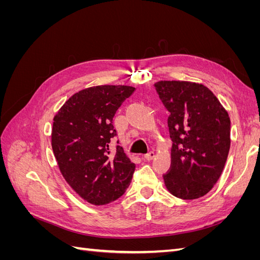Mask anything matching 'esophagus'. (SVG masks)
<instances>
[{"mask_svg": "<svg viewBox=\"0 0 260 260\" xmlns=\"http://www.w3.org/2000/svg\"><path fill=\"white\" fill-rule=\"evenodd\" d=\"M155 157V152H153V151H151L149 153H147L146 155H145V158L147 159V160H152L153 158Z\"/></svg>", "mask_w": 260, "mask_h": 260, "instance_id": "1", "label": "esophagus"}]
</instances>
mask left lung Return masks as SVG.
Segmentation results:
<instances>
[{
    "label": "left lung",
    "mask_w": 260,
    "mask_h": 260,
    "mask_svg": "<svg viewBox=\"0 0 260 260\" xmlns=\"http://www.w3.org/2000/svg\"><path fill=\"white\" fill-rule=\"evenodd\" d=\"M155 89L170 113L171 166L162 176L165 185L179 199H200L224 168L231 144L229 114L204 84L161 80Z\"/></svg>",
    "instance_id": "left-lung-1"
}]
</instances>
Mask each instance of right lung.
<instances>
[{
    "mask_svg": "<svg viewBox=\"0 0 260 260\" xmlns=\"http://www.w3.org/2000/svg\"><path fill=\"white\" fill-rule=\"evenodd\" d=\"M129 85H96L70 96L54 116L52 148L58 168L73 190L93 205L119 199L130 185L136 165L111 141L113 118L135 92ZM118 143V142H117Z\"/></svg>",
    "mask_w": 260,
    "mask_h": 260,
    "instance_id": "1",
    "label": "right lung"
}]
</instances>
